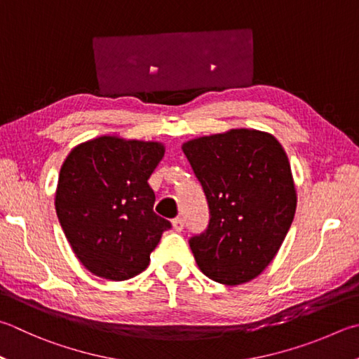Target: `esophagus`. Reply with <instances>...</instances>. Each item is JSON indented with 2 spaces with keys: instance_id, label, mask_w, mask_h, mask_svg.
I'll list each match as a JSON object with an SVG mask.
<instances>
[{
  "instance_id": "1",
  "label": "esophagus",
  "mask_w": 359,
  "mask_h": 359,
  "mask_svg": "<svg viewBox=\"0 0 359 359\" xmlns=\"http://www.w3.org/2000/svg\"><path fill=\"white\" fill-rule=\"evenodd\" d=\"M172 227H174V231H177V232H180L182 229H184L185 227V219L182 218V217H179V218H175V219H172Z\"/></svg>"
}]
</instances>
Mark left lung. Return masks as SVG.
I'll return each instance as SVG.
<instances>
[{"label": "left lung", "mask_w": 359, "mask_h": 359, "mask_svg": "<svg viewBox=\"0 0 359 359\" xmlns=\"http://www.w3.org/2000/svg\"><path fill=\"white\" fill-rule=\"evenodd\" d=\"M184 154L205 193L210 219L190 243L207 278L238 285L276 256L295 217L290 163L275 136L238 128L185 142Z\"/></svg>", "instance_id": "left-lung-1"}]
</instances>
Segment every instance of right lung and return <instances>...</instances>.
I'll return each instance as SVG.
<instances>
[{"mask_svg": "<svg viewBox=\"0 0 359 359\" xmlns=\"http://www.w3.org/2000/svg\"><path fill=\"white\" fill-rule=\"evenodd\" d=\"M160 142L100 136L76 146L57 180L56 215L78 260L95 276L126 281L144 271L161 233L147 180L158 166Z\"/></svg>", "mask_w": 359, "mask_h": 359, "instance_id": "1", "label": "right lung"}]
</instances>
